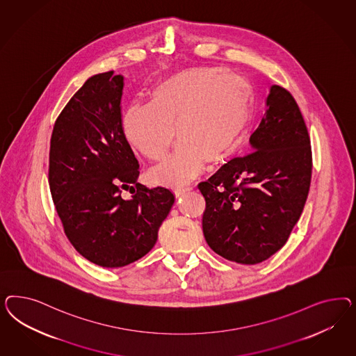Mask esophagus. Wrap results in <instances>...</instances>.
Segmentation results:
<instances>
[{
  "label": "esophagus",
  "instance_id": "34e87169",
  "mask_svg": "<svg viewBox=\"0 0 356 356\" xmlns=\"http://www.w3.org/2000/svg\"><path fill=\"white\" fill-rule=\"evenodd\" d=\"M189 191H191V188H176L175 189V194H176V197H181V195H184L186 192H189Z\"/></svg>",
  "mask_w": 356,
  "mask_h": 356
}]
</instances>
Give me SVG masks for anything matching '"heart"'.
Returning a JSON list of instances; mask_svg holds the SVG:
<instances>
[{"mask_svg":"<svg viewBox=\"0 0 356 356\" xmlns=\"http://www.w3.org/2000/svg\"><path fill=\"white\" fill-rule=\"evenodd\" d=\"M250 118V88L241 76L219 67H192L161 81L149 103L125 109V140L147 159L164 158L176 138V150L151 170L152 183L183 185L205 163L218 164L236 149Z\"/></svg>","mask_w":356,"mask_h":356,"instance_id":"obj_1","label":"heart"}]
</instances>
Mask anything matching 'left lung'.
Instances as JSON below:
<instances>
[{
	"instance_id": "8db88e82",
	"label": "left lung",
	"mask_w": 356,
	"mask_h": 356,
	"mask_svg": "<svg viewBox=\"0 0 356 356\" xmlns=\"http://www.w3.org/2000/svg\"><path fill=\"white\" fill-rule=\"evenodd\" d=\"M249 146L250 154L198 184L206 201V243L243 265L259 264L286 244L309 192L311 140L299 106L283 87H270Z\"/></svg>"
}]
</instances>
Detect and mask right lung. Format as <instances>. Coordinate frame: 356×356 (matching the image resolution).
Returning a JSON list of instances; mask_svg holds the SVG:
<instances>
[{
	"mask_svg": "<svg viewBox=\"0 0 356 356\" xmlns=\"http://www.w3.org/2000/svg\"><path fill=\"white\" fill-rule=\"evenodd\" d=\"M124 76H90L54 122L49 188L65 235L103 268L140 259L156 243L175 195L138 183L140 164L121 128ZM122 190L132 197L124 200Z\"/></svg>",
	"mask_w": 356,
	"mask_h": 356,
	"instance_id": "obj_1",
	"label": "right lung"
}]
</instances>
